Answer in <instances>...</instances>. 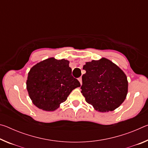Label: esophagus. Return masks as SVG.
<instances>
[{
  "label": "esophagus",
  "instance_id": "esophagus-1",
  "mask_svg": "<svg viewBox=\"0 0 148 148\" xmlns=\"http://www.w3.org/2000/svg\"><path fill=\"white\" fill-rule=\"evenodd\" d=\"M78 81L79 82V83H80V84L81 85H82V77H79L78 78Z\"/></svg>",
  "mask_w": 148,
  "mask_h": 148
}]
</instances>
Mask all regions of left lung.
Masks as SVG:
<instances>
[{
	"label": "left lung",
	"mask_w": 148,
	"mask_h": 148,
	"mask_svg": "<svg viewBox=\"0 0 148 148\" xmlns=\"http://www.w3.org/2000/svg\"><path fill=\"white\" fill-rule=\"evenodd\" d=\"M82 93L86 101L100 112L114 111L126 99L128 81L124 72L104 57L86 62L83 67Z\"/></svg>",
	"instance_id": "obj_1"
}]
</instances>
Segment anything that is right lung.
Masks as SVG:
<instances>
[{"instance_id":"add662e5","label":"right lung","mask_w":148,"mask_h":148,"mask_svg":"<svg viewBox=\"0 0 148 148\" xmlns=\"http://www.w3.org/2000/svg\"><path fill=\"white\" fill-rule=\"evenodd\" d=\"M69 61L50 57L34 65L28 73L27 89L35 106L52 112L59 108L72 90L80 87L72 76Z\"/></svg>"}]
</instances>
